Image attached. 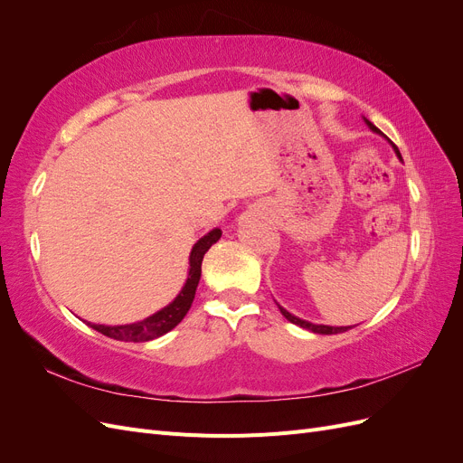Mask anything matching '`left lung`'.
I'll return each mask as SVG.
<instances>
[{
	"label": "left lung",
	"instance_id": "obj_1",
	"mask_svg": "<svg viewBox=\"0 0 463 463\" xmlns=\"http://www.w3.org/2000/svg\"><path fill=\"white\" fill-rule=\"evenodd\" d=\"M365 119V123H367V128L373 131V133H376V135H381V137H384L383 135V131L378 129V128H374V125L367 119V118H363ZM386 138V137H384ZM390 143V141H388ZM392 145V148H394V152H396V156L402 160V154H400V150H398V146L394 145V143H390ZM278 305V309H279V313H282L289 322H293V325H298V326H301V328H305V330H311V332H315V334H340V332H345L347 328H352V326H328V325H313V322H309V320H303V318H299V317H296V315H291L289 311H286L282 305L279 303H276Z\"/></svg>",
	"mask_w": 463,
	"mask_h": 463
}]
</instances>
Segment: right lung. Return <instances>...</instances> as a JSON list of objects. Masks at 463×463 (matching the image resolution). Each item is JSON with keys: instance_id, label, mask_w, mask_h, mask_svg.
Wrapping results in <instances>:
<instances>
[{"instance_id": "right-lung-1", "label": "right lung", "mask_w": 463, "mask_h": 463, "mask_svg": "<svg viewBox=\"0 0 463 463\" xmlns=\"http://www.w3.org/2000/svg\"><path fill=\"white\" fill-rule=\"evenodd\" d=\"M220 237H222V230L214 228L193 245L191 255H189V272H187L185 284L175 296V299L170 305H165L164 309L156 311L143 320L133 322V325L108 326V325H92V322H89V326L108 335V338H114L119 342H150L174 330L191 309L194 291H197L199 279H201V264H203L204 253L220 240Z\"/></svg>"}]
</instances>
